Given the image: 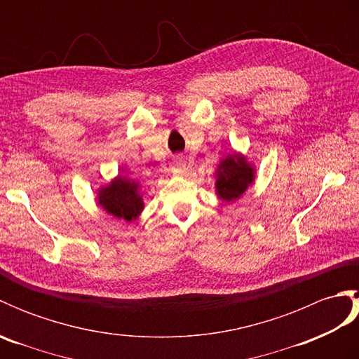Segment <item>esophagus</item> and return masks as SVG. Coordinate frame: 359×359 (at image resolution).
Here are the masks:
<instances>
[{"label":"esophagus","mask_w":359,"mask_h":359,"mask_svg":"<svg viewBox=\"0 0 359 359\" xmlns=\"http://www.w3.org/2000/svg\"><path fill=\"white\" fill-rule=\"evenodd\" d=\"M172 171L175 174H184L187 171V163H185L184 157H182V156L174 157V160H172Z\"/></svg>","instance_id":"esophagus-1"}]
</instances>
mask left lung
<instances>
[{"label":"left lung","mask_w":359,"mask_h":359,"mask_svg":"<svg viewBox=\"0 0 359 359\" xmlns=\"http://www.w3.org/2000/svg\"><path fill=\"white\" fill-rule=\"evenodd\" d=\"M255 182V168L242 154H230L222 158L216 171V193L219 199L233 202L247 191Z\"/></svg>","instance_id":"left-lung-1"}]
</instances>
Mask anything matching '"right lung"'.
I'll return each instance as SVG.
<instances>
[{"label":"right lung","mask_w":359,"mask_h":359,"mask_svg":"<svg viewBox=\"0 0 359 359\" xmlns=\"http://www.w3.org/2000/svg\"><path fill=\"white\" fill-rule=\"evenodd\" d=\"M97 202L106 212L117 219H125L126 222H133L139 217L144 207L140 185L121 175H117L111 180V184L98 189Z\"/></svg>","instance_id":"1"}]
</instances>
